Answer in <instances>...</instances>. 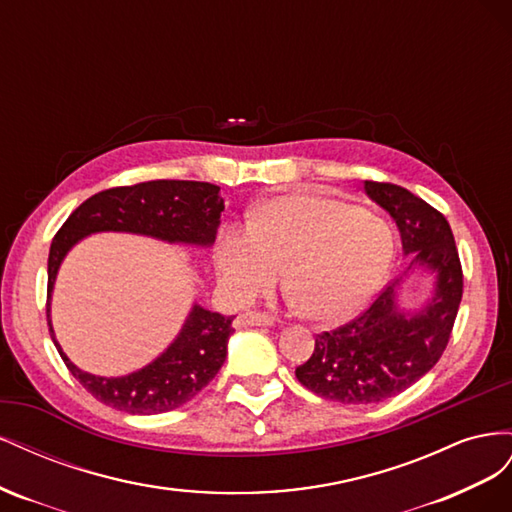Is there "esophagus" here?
Masks as SVG:
<instances>
[{
	"instance_id": "1",
	"label": "esophagus",
	"mask_w": 512,
	"mask_h": 512,
	"mask_svg": "<svg viewBox=\"0 0 512 512\" xmlns=\"http://www.w3.org/2000/svg\"><path fill=\"white\" fill-rule=\"evenodd\" d=\"M235 329H247V327H271L275 324V318L265 312H245L235 318Z\"/></svg>"
}]
</instances>
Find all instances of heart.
<instances>
[{"instance_id": "1", "label": "heart", "mask_w": 512, "mask_h": 512, "mask_svg": "<svg viewBox=\"0 0 512 512\" xmlns=\"http://www.w3.org/2000/svg\"><path fill=\"white\" fill-rule=\"evenodd\" d=\"M395 256L391 226L346 200L320 194L275 196L252 211L250 224H228L213 247V265L239 303L280 282L303 312L337 322L371 301Z\"/></svg>"}]
</instances>
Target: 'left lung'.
I'll return each mask as SVG.
<instances>
[{"label":"left lung","mask_w":512,"mask_h":512,"mask_svg":"<svg viewBox=\"0 0 512 512\" xmlns=\"http://www.w3.org/2000/svg\"><path fill=\"white\" fill-rule=\"evenodd\" d=\"M365 194L395 220L408 271L433 273V294L418 309L399 305V282L386 286L365 312L316 337L297 380L339 404H376L406 391L438 363L451 339L463 294V273L446 218L393 183L365 181Z\"/></svg>","instance_id":"obj_1"}]
</instances>
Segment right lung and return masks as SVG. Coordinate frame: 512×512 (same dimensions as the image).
<instances>
[{
  "instance_id": "1",
  "label": "right lung",
  "mask_w": 512,
  "mask_h": 512,
  "mask_svg": "<svg viewBox=\"0 0 512 512\" xmlns=\"http://www.w3.org/2000/svg\"><path fill=\"white\" fill-rule=\"evenodd\" d=\"M222 211L224 198L218 185L160 179L94 194L59 228L49 252L46 320L70 374L102 404L128 414H160L188 404L224 365L235 316H222L194 303L179 335L149 365L128 376H94L76 367L55 339L51 299L61 262L76 243L96 232H130L164 243L211 247Z\"/></svg>"
}]
</instances>
